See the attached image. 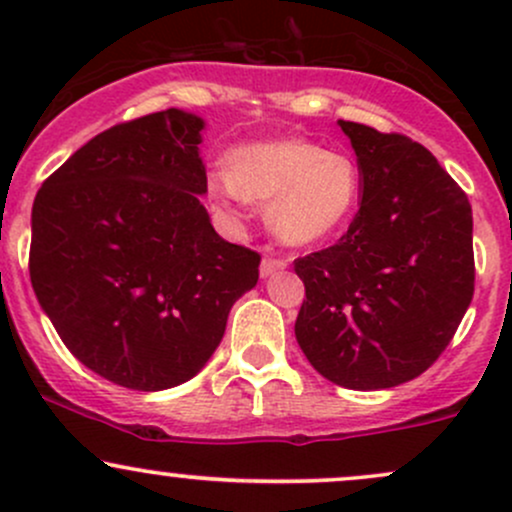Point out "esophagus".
I'll return each mask as SVG.
<instances>
[{"mask_svg":"<svg viewBox=\"0 0 512 512\" xmlns=\"http://www.w3.org/2000/svg\"><path fill=\"white\" fill-rule=\"evenodd\" d=\"M286 260H276V257H264L260 264V276L267 279V276H274L276 272H284Z\"/></svg>","mask_w":512,"mask_h":512,"instance_id":"esophagus-1","label":"esophagus"}]
</instances>
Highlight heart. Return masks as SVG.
Instances as JSON below:
<instances>
[{"instance_id":"heart-1","label":"heart","mask_w":512,"mask_h":512,"mask_svg":"<svg viewBox=\"0 0 512 512\" xmlns=\"http://www.w3.org/2000/svg\"><path fill=\"white\" fill-rule=\"evenodd\" d=\"M207 197L223 211L255 199L269 202L272 231L289 245L334 236L358 202V168L346 154L308 139H269L238 146L228 170H211Z\"/></svg>"}]
</instances>
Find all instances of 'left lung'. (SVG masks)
Instances as JSON below:
<instances>
[{
	"instance_id": "obj_1",
	"label": "left lung",
	"mask_w": 512,
	"mask_h": 512,
	"mask_svg": "<svg viewBox=\"0 0 512 512\" xmlns=\"http://www.w3.org/2000/svg\"><path fill=\"white\" fill-rule=\"evenodd\" d=\"M361 204L332 248L296 260V339L322 378L387 390L450 344L474 296L472 207L436 156L402 134L339 120Z\"/></svg>"
}]
</instances>
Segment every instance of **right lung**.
<instances>
[{
  "label": "right lung",
  "instance_id": "1",
  "mask_svg": "<svg viewBox=\"0 0 512 512\" xmlns=\"http://www.w3.org/2000/svg\"><path fill=\"white\" fill-rule=\"evenodd\" d=\"M204 120L180 108L98 134L38 190L31 284L72 354L158 392L207 366L260 255L223 240L207 195Z\"/></svg>",
  "mask_w": 512,
  "mask_h": 512
}]
</instances>
